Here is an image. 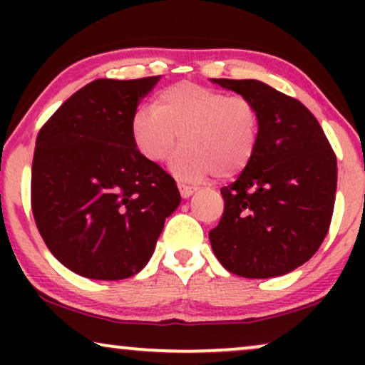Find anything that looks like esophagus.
I'll return each mask as SVG.
<instances>
[{
	"mask_svg": "<svg viewBox=\"0 0 365 365\" xmlns=\"http://www.w3.org/2000/svg\"><path fill=\"white\" fill-rule=\"evenodd\" d=\"M178 187H179V192H181V196H182V197H189V196H192V194L197 191V189L194 187V186H187V184H182V182H179V184H178Z\"/></svg>",
	"mask_w": 365,
	"mask_h": 365,
	"instance_id": "obj_1",
	"label": "esophagus"
}]
</instances>
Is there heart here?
<instances>
[{
    "mask_svg": "<svg viewBox=\"0 0 365 365\" xmlns=\"http://www.w3.org/2000/svg\"><path fill=\"white\" fill-rule=\"evenodd\" d=\"M131 134L138 151L151 163L164 161L181 139L184 144L171 159L179 178L231 179L256 153L259 111L242 94L184 81L159 91L153 109H138Z\"/></svg>",
    "mask_w": 365,
    "mask_h": 365,
    "instance_id": "1",
    "label": "heart"
}]
</instances>
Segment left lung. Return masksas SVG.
I'll list each match as a JSON object with an SVG mask.
<instances>
[{
    "mask_svg": "<svg viewBox=\"0 0 365 365\" xmlns=\"http://www.w3.org/2000/svg\"><path fill=\"white\" fill-rule=\"evenodd\" d=\"M259 111L256 153L224 186L212 251L241 277L282 276L307 262L331 226L337 159L316 116L296 98L256 79H214Z\"/></svg>",
    "mask_w": 365,
    "mask_h": 365,
    "instance_id": "1",
    "label": "left lung"
}]
</instances>
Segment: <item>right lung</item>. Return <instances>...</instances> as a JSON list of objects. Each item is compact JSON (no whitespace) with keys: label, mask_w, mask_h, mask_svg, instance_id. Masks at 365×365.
Masks as SVG:
<instances>
[{"label":"right lung","mask_w":365,"mask_h":365,"mask_svg":"<svg viewBox=\"0 0 365 365\" xmlns=\"http://www.w3.org/2000/svg\"><path fill=\"white\" fill-rule=\"evenodd\" d=\"M159 76L96 79L43 124L31 209L54 257L83 277L119 281L146 266L181 202L171 174L138 151L133 114Z\"/></svg>","instance_id":"add662e5"}]
</instances>
